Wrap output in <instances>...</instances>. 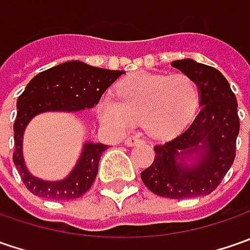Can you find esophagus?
Here are the masks:
<instances>
[{"instance_id": "esophagus-1", "label": "esophagus", "mask_w": 250, "mask_h": 250, "mask_svg": "<svg viewBox=\"0 0 250 250\" xmlns=\"http://www.w3.org/2000/svg\"><path fill=\"white\" fill-rule=\"evenodd\" d=\"M145 140L140 138L139 135H132V136H129L128 139L125 140V145L126 146H135V145H139V143H143Z\"/></svg>"}]
</instances>
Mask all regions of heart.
I'll list each match as a JSON object with an SVG mask.
<instances>
[{"label":"heart","instance_id":"heart-1","mask_svg":"<svg viewBox=\"0 0 250 250\" xmlns=\"http://www.w3.org/2000/svg\"><path fill=\"white\" fill-rule=\"evenodd\" d=\"M118 100L104 97L99 103L100 120L111 129L126 130L142 121L156 138H167L182 130L200 103V87L187 73H136L117 87Z\"/></svg>","mask_w":250,"mask_h":250}]
</instances>
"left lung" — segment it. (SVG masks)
I'll list each match as a JSON object with an SVG mask.
<instances>
[{
    "instance_id": "8db88e82",
    "label": "left lung",
    "mask_w": 250,
    "mask_h": 250,
    "mask_svg": "<svg viewBox=\"0 0 250 250\" xmlns=\"http://www.w3.org/2000/svg\"><path fill=\"white\" fill-rule=\"evenodd\" d=\"M171 66L193 78L200 87V111L184 132L154 146V161L143 169V184L156 195L190 199L208 195L226 177L235 160L239 133L238 103L229 83L216 68L192 60H178ZM198 153L195 165L184 158ZM181 158L184 163H179Z\"/></svg>"
}]
</instances>
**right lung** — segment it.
Returning <instances> with one entry per match:
<instances>
[{
  "instance_id": "1",
  "label": "right lung",
  "mask_w": 250,
  "mask_h": 250,
  "mask_svg": "<svg viewBox=\"0 0 250 250\" xmlns=\"http://www.w3.org/2000/svg\"><path fill=\"white\" fill-rule=\"evenodd\" d=\"M124 71H110L90 66L81 61H68L36 75L18 99L14 122V163L24 187L33 195L51 200H72L83 196L97 177L103 143H86L82 157L68 177L58 182H47L29 174L22 156V138L27 122L44 111H78L91 108L104 91Z\"/></svg>"
}]
</instances>
